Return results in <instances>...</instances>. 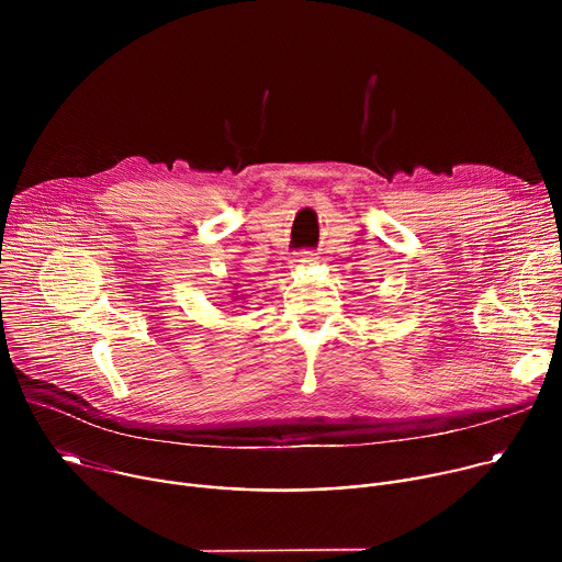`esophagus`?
<instances>
[{
  "instance_id": "esophagus-1",
  "label": "esophagus",
  "mask_w": 562,
  "mask_h": 562,
  "mask_svg": "<svg viewBox=\"0 0 562 562\" xmlns=\"http://www.w3.org/2000/svg\"><path fill=\"white\" fill-rule=\"evenodd\" d=\"M315 258L308 254V251H300L295 258H293V265L295 267H302V265H311Z\"/></svg>"
}]
</instances>
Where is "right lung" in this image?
Listing matches in <instances>:
<instances>
[{"instance_id":"obj_1","label":"right lung","mask_w":562,"mask_h":562,"mask_svg":"<svg viewBox=\"0 0 562 562\" xmlns=\"http://www.w3.org/2000/svg\"><path fill=\"white\" fill-rule=\"evenodd\" d=\"M235 293H237V291H235Z\"/></svg>"}]
</instances>
